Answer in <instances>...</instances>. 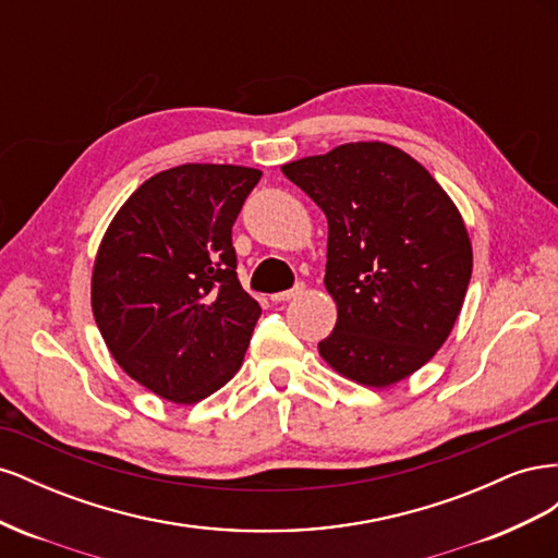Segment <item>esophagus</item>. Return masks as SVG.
Here are the masks:
<instances>
[{"instance_id":"obj_1","label":"esophagus","mask_w":558,"mask_h":558,"mask_svg":"<svg viewBox=\"0 0 558 558\" xmlns=\"http://www.w3.org/2000/svg\"><path fill=\"white\" fill-rule=\"evenodd\" d=\"M302 293H305V283H298L295 289H291V291H281V293L269 295V300H272V302H286V300H293V298H298Z\"/></svg>"}]
</instances>
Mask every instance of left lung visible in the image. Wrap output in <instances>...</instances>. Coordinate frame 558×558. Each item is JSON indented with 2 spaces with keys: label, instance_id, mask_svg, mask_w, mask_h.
<instances>
[{
  "label": "left lung",
  "instance_id": "1",
  "mask_svg": "<svg viewBox=\"0 0 558 558\" xmlns=\"http://www.w3.org/2000/svg\"><path fill=\"white\" fill-rule=\"evenodd\" d=\"M328 218L326 291L337 324L318 353L386 388L426 365L461 314L472 244L428 170L384 142L342 144L281 167Z\"/></svg>",
  "mask_w": 558,
  "mask_h": 558
}]
</instances>
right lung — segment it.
Wrapping results in <instances>:
<instances>
[{
  "instance_id": "right-lung-1",
  "label": "right lung",
  "mask_w": 558,
  "mask_h": 558,
  "mask_svg": "<svg viewBox=\"0 0 558 558\" xmlns=\"http://www.w3.org/2000/svg\"><path fill=\"white\" fill-rule=\"evenodd\" d=\"M263 172L179 165L144 181L97 248L90 302L116 363L193 404L242 367L260 305L238 279L232 226Z\"/></svg>"
}]
</instances>
